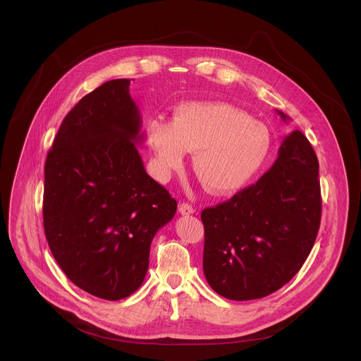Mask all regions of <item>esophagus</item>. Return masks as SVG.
<instances>
[{"label": "esophagus", "mask_w": 361, "mask_h": 361, "mask_svg": "<svg viewBox=\"0 0 361 361\" xmlns=\"http://www.w3.org/2000/svg\"><path fill=\"white\" fill-rule=\"evenodd\" d=\"M178 212H180V214H183V216H190V214H194V207L191 204H188V202H181L180 205H178Z\"/></svg>", "instance_id": "1"}]
</instances>
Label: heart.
Returning a JSON list of instances; mask_svg holds the SVG:
<instances>
[{
    "label": "heart",
    "mask_w": 361,
    "mask_h": 361,
    "mask_svg": "<svg viewBox=\"0 0 361 361\" xmlns=\"http://www.w3.org/2000/svg\"><path fill=\"white\" fill-rule=\"evenodd\" d=\"M147 140L160 178L180 169L188 151L195 176L213 194L245 185L271 148L269 128L227 102H185L176 109L173 123L151 118Z\"/></svg>",
    "instance_id": "heart-1"
}]
</instances>
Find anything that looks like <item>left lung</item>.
<instances>
[{
  "instance_id": "left-lung-1",
  "label": "left lung",
  "mask_w": 361,
  "mask_h": 361,
  "mask_svg": "<svg viewBox=\"0 0 361 361\" xmlns=\"http://www.w3.org/2000/svg\"><path fill=\"white\" fill-rule=\"evenodd\" d=\"M277 114L286 123L290 120L283 111ZM320 220L319 160L310 141L294 130L259 181L202 210L207 283L235 301L277 291L307 260Z\"/></svg>"
}]
</instances>
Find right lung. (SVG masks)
<instances>
[{
	"mask_svg": "<svg viewBox=\"0 0 361 361\" xmlns=\"http://www.w3.org/2000/svg\"><path fill=\"white\" fill-rule=\"evenodd\" d=\"M140 131L130 80L107 81L66 116L44 169L51 252L77 287L111 301L142 284L151 241L177 210L144 169Z\"/></svg>",
	"mask_w": 361,
	"mask_h": 361,
	"instance_id": "add662e5",
	"label": "right lung"
}]
</instances>
